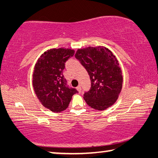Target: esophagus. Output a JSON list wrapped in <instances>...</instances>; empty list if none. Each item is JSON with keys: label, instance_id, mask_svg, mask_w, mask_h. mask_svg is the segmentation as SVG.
Wrapping results in <instances>:
<instances>
[{"label": "esophagus", "instance_id": "obj_1", "mask_svg": "<svg viewBox=\"0 0 158 158\" xmlns=\"http://www.w3.org/2000/svg\"><path fill=\"white\" fill-rule=\"evenodd\" d=\"M77 90H78L79 93H81V85H79V86L77 87Z\"/></svg>", "mask_w": 158, "mask_h": 158}]
</instances>
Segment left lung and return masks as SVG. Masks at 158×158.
Returning a JSON list of instances; mask_svg holds the SVG:
<instances>
[{"instance_id": "1", "label": "left lung", "mask_w": 158, "mask_h": 158, "mask_svg": "<svg viewBox=\"0 0 158 158\" xmlns=\"http://www.w3.org/2000/svg\"><path fill=\"white\" fill-rule=\"evenodd\" d=\"M75 57L89 73L91 88L84 99L93 109L102 111L118 100L123 86L121 68L116 56L105 47L78 49Z\"/></svg>"}]
</instances>
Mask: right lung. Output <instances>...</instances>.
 <instances>
[{"instance_id": "right-lung-1", "label": "right lung", "mask_w": 158, "mask_h": 158, "mask_svg": "<svg viewBox=\"0 0 158 158\" xmlns=\"http://www.w3.org/2000/svg\"><path fill=\"white\" fill-rule=\"evenodd\" d=\"M74 50L65 48L50 49L38 58L34 67L33 85L42 106L53 112L68 108L72 97L78 91L69 89L63 74L66 60L73 56Z\"/></svg>"}]
</instances>
